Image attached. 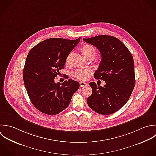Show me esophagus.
<instances>
[{
  "label": "esophagus",
  "mask_w": 156,
  "mask_h": 156,
  "mask_svg": "<svg viewBox=\"0 0 156 156\" xmlns=\"http://www.w3.org/2000/svg\"><path fill=\"white\" fill-rule=\"evenodd\" d=\"M87 83H84V82H80V87H84V86H87Z\"/></svg>",
  "instance_id": "obj_1"
}]
</instances>
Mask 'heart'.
<instances>
[{"label": "heart", "instance_id": "b5f03b06", "mask_svg": "<svg viewBox=\"0 0 156 156\" xmlns=\"http://www.w3.org/2000/svg\"><path fill=\"white\" fill-rule=\"evenodd\" d=\"M81 53L86 58L89 57H95L97 53V50L94 46L89 44H84L81 48ZM91 70L89 69H78L73 73V75L77 79L81 80H87L90 74Z\"/></svg>", "mask_w": 156, "mask_h": 156}]
</instances>
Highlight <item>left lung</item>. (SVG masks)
<instances>
[{
  "instance_id": "left-lung-1",
  "label": "left lung",
  "mask_w": 156,
  "mask_h": 156,
  "mask_svg": "<svg viewBox=\"0 0 156 156\" xmlns=\"http://www.w3.org/2000/svg\"><path fill=\"white\" fill-rule=\"evenodd\" d=\"M83 40L99 50L101 61L94 78L106 82L103 87L94 82L89 83L92 94L87 99V105L100 114L115 113L127 103L135 86L133 57L114 36L100 35Z\"/></svg>"
}]
</instances>
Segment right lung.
I'll return each mask as SVG.
<instances>
[{"mask_svg":"<svg viewBox=\"0 0 156 156\" xmlns=\"http://www.w3.org/2000/svg\"><path fill=\"white\" fill-rule=\"evenodd\" d=\"M80 41V37L50 38L28 52L23 70V83L31 103L40 112L50 115L60 113L79 89L78 81L69 79L61 84L55 83L54 79L64 68L67 56Z\"/></svg>","mask_w":156,"mask_h":156,"instance_id":"right-lung-1","label":"right lung"}]
</instances>
